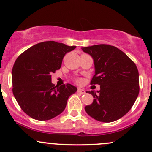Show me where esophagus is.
Segmentation results:
<instances>
[{
	"instance_id": "obj_1",
	"label": "esophagus",
	"mask_w": 152,
	"mask_h": 152,
	"mask_svg": "<svg viewBox=\"0 0 152 152\" xmlns=\"http://www.w3.org/2000/svg\"><path fill=\"white\" fill-rule=\"evenodd\" d=\"M78 93L81 94H83L86 93V91L84 89H83V88H78V91H77Z\"/></svg>"
}]
</instances>
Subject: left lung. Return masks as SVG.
<instances>
[{
  "label": "left lung",
  "mask_w": 152,
  "mask_h": 152,
  "mask_svg": "<svg viewBox=\"0 0 152 152\" xmlns=\"http://www.w3.org/2000/svg\"><path fill=\"white\" fill-rule=\"evenodd\" d=\"M81 49L94 60L95 72L91 84L100 86L96 92H88L94 101L85 106V111L99 121L108 123L119 119L131 109L139 95L137 66L115 46L99 44Z\"/></svg>",
  "instance_id": "1"
}]
</instances>
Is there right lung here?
Returning <instances> with one entry per match:
<instances>
[{
	"mask_svg": "<svg viewBox=\"0 0 152 152\" xmlns=\"http://www.w3.org/2000/svg\"><path fill=\"white\" fill-rule=\"evenodd\" d=\"M76 46L44 41L20 54L12 70L13 93L23 111L39 121L51 119L64 111L68 99L77 91L73 85L55 86L51 74L61 66L66 53Z\"/></svg>",
	"mask_w": 152,
	"mask_h": 152,
	"instance_id": "obj_1",
	"label": "right lung"
}]
</instances>
